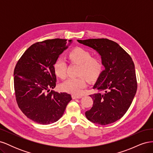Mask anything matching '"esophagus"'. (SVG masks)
<instances>
[{
    "mask_svg": "<svg viewBox=\"0 0 153 153\" xmlns=\"http://www.w3.org/2000/svg\"><path fill=\"white\" fill-rule=\"evenodd\" d=\"M71 97H72V99H73V100H75V99H79V98H81L82 97V95L76 96V95L73 94V95L71 96Z\"/></svg>",
    "mask_w": 153,
    "mask_h": 153,
    "instance_id": "34e87169",
    "label": "esophagus"
}]
</instances>
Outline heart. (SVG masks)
Masks as SVG:
<instances>
[{
	"instance_id": "heart-1",
	"label": "heart",
	"mask_w": 153,
	"mask_h": 153,
	"mask_svg": "<svg viewBox=\"0 0 153 153\" xmlns=\"http://www.w3.org/2000/svg\"><path fill=\"white\" fill-rule=\"evenodd\" d=\"M68 58L71 62L80 65L77 78H69L61 85V89L73 94H81L87 85V79L93 80L99 76L102 71V61L98 57H91L90 51L81 47L71 50L68 53ZM66 62L63 59L59 58L53 64V71L57 77L64 79L67 75Z\"/></svg>"
}]
</instances>
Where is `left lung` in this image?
Wrapping results in <instances>:
<instances>
[{"label": "left lung", "mask_w": 153, "mask_h": 153, "mask_svg": "<svg viewBox=\"0 0 153 153\" xmlns=\"http://www.w3.org/2000/svg\"><path fill=\"white\" fill-rule=\"evenodd\" d=\"M96 50L101 56L105 69L100 74L90 95L92 108L85 112L89 121L101 125L114 123L126 114L137 89L135 65L123 48L108 39L77 40Z\"/></svg>", "instance_id": "1"}]
</instances>
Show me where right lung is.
<instances>
[{"label":"right lung","instance_id":"obj_1","mask_svg":"<svg viewBox=\"0 0 153 153\" xmlns=\"http://www.w3.org/2000/svg\"><path fill=\"white\" fill-rule=\"evenodd\" d=\"M72 40L53 39L31 45L18 61L14 70L17 103L29 119L41 124L57 121L72 98L66 92L50 89L56 85L53 64ZM48 92V94L45 92Z\"/></svg>","mask_w":153,"mask_h":153}]
</instances>
